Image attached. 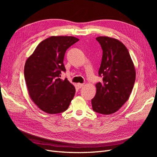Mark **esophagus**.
Listing matches in <instances>:
<instances>
[{"instance_id": "1", "label": "esophagus", "mask_w": 157, "mask_h": 157, "mask_svg": "<svg viewBox=\"0 0 157 157\" xmlns=\"http://www.w3.org/2000/svg\"><path fill=\"white\" fill-rule=\"evenodd\" d=\"M77 86H78V88H81L82 87H83L84 86V84H81V83H78L77 84Z\"/></svg>"}]
</instances>
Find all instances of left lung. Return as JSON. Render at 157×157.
Segmentation results:
<instances>
[{
  "label": "left lung",
  "instance_id": "left-lung-1",
  "mask_svg": "<svg viewBox=\"0 0 157 157\" xmlns=\"http://www.w3.org/2000/svg\"><path fill=\"white\" fill-rule=\"evenodd\" d=\"M103 56L99 75L103 82L96 84V93L92 99L93 110L103 115L115 113L130 98L136 80L134 63L125 45L118 39L98 36Z\"/></svg>",
  "mask_w": 157,
  "mask_h": 157
}]
</instances>
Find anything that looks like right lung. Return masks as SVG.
<instances>
[{
    "mask_svg": "<svg viewBox=\"0 0 157 157\" xmlns=\"http://www.w3.org/2000/svg\"><path fill=\"white\" fill-rule=\"evenodd\" d=\"M78 40L75 36H52L42 40L26 60L24 76L29 95L46 113L66 111L74 98L75 86L59 77L61 71H65L66 50Z\"/></svg>",
    "mask_w": 157,
    "mask_h": 157,
    "instance_id": "add662e5",
    "label": "right lung"
}]
</instances>
